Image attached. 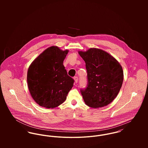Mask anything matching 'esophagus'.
I'll return each mask as SVG.
<instances>
[{
    "instance_id": "1",
    "label": "esophagus",
    "mask_w": 148,
    "mask_h": 148,
    "mask_svg": "<svg viewBox=\"0 0 148 148\" xmlns=\"http://www.w3.org/2000/svg\"><path fill=\"white\" fill-rule=\"evenodd\" d=\"M73 79H74V80H75V83H77V82H78V77H73Z\"/></svg>"
}]
</instances>
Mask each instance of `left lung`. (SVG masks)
<instances>
[{"mask_svg":"<svg viewBox=\"0 0 148 148\" xmlns=\"http://www.w3.org/2000/svg\"><path fill=\"white\" fill-rule=\"evenodd\" d=\"M85 62L88 84L82 95L86 106L98 108L108 106L121 88L124 72L120 63L105 51L91 48L79 51Z\"/></svg>","mask_w":148,"mask_h":148,"instance_id":"8db88e82","label":"left lung"}]
</instances>
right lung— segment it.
Returning <instances> with one entry per match:
<instances>
[{"instance_id": "right-lung-1", "label": "right lung", "mask_w": 148, "mask_h": 148, "mask_svg": "<svg viewBox=\"0 0 148 148\" xmlns=\"http://www.w3.org/2000/svg\"><path fill=\"white\" fill-rule=\"evenodd\" d=\"M69 51L58 46L45 49L29 66L27 84L34 100L45 108L63 103L74 80L69 76L63 62Z\"/></svg>"}]
</instances>
